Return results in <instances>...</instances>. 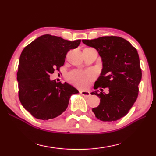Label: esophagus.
I'll return each instance as SVG.
<instances>
[{
  "instance_id": "obj_1",
  "label": "esophagus",
  "mask_w": 156,
  "mask_h": 156,
  "mask_svg": "<svg viewBox=\"0 0 156 156\" xmlns=\"http://www.w3.org/2000/svg\"><path fill=\"white\" fill-rule=\"evenodd\" d=\"M80 94L83 95V96H85V97H89L90 96V92L88 91H84V90H82L80 91Z\"/></svg>"
}]
</instances>
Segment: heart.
Segmentation results:
<instances>
[{
    "instance_id": "obj_1",
    "label": "heart",
    "mask_w": 156,
    "mask_h": 156,
    "mask_svg": "<svg viewBox=\"0 0 156 156\" xmlns=\"http://www.w3.org/2000/svg\"><path fill=\"white\" fill-rule=\"evenodd\" d=\"M94 78L93 73L90 72L73 71L67 76V80L78 87H84L89 81Z\"/></svg>"
}]
</instances>
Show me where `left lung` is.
I'll return each mask as SVG.
<instances>
[{
    "label": "left lung",
    "mask_w": 156,
    "mask_h": 156,
    "mask_svg": "<svg viewBox=\"0 0 156 156\" xmlns=\"http://www.w3.org/2000/svg\"><path fill=\"white\" fill-rule=\"evenodd\" d=\"M83 42L96 49L102 58L103 67L94 89H109L108 94L91 93L100 98V105L92 111L98 119L104 122L119 120L127 114L138 96L142 70L138 51L129 41L118 36H102Z\"/></svg>",
    "instance_id": "left-lung-1"
}]
</instances>
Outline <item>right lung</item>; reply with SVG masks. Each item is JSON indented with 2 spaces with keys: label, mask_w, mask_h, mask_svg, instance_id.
<instances>
[{
  "label": "right lung",
  "mask_w": 156,
  "mask_h": 156,
  "mask_svg": "<svg viewBox=\"0 0 156 156\" xmlns=\"http://www.w3.org/2000/svg\"><path fill=\"white\" fill-rule=\"evenodd\" d=\"M80 43V40L69 41L45 34L23 50L17 72L18 97L34 118L47 120L60 115L67 108L71 96L78 93L68 83L49 78L54 71H60L67 52Z\"/></svg>",
  "instance_id": "1"
}]
</instances>
